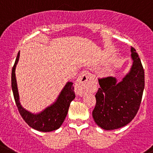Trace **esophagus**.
<instances>
[{
  "mask_svg": "<svg viewBox=\"0 0 153 153\" xmlns=\"http://www.w3.org/2000/svg\"><path fill=\"white\" fill-rule=\"evenodd\" d=\"M94 78L92 75L88 71H83L77 79L75 84V93L78 96L83 97L89 92L94 85Z\"/></svg>",
  "mask_w": 153,
  "mask_h": 153,
  "instance_id": "obj_1",
  "label": "esophagus"
}]
</instances>
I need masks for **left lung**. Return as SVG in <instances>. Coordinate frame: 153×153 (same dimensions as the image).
I'll list each match as a JSON object with an SVG mask.
<instances>
[{
	"instance_id": "8db88e82",
	"label": "left lung",
	"mask_w": 153,
	"mask_h": 153,
	"mask_svg": "<svg viewBox=\"0 0 153 153\" xmlns=\"http://www.w3.org/2000/svg\"><path fill=\"white\" fill-rule=\"evenodd\" d=\"M133 64L120 82L113 77L99 79L94 122L106 131L118 129L131 122L137 113L144 90V70L136 50L131 48Z\"/></svg>"
}]
</instances>
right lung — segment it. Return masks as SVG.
<instances>
[{
	"label": "right lung",
	"mask_w": 153,
	"mask_h": 153,
	"mask_svg": "<svg viewBox=\"0 0 153 153\" xmlns=\"http://www.w3.org/2000/svg\"><path fill=\"white\" fill-rule=\"evenodd\" d=\"M19 59V52L18 53L15 63L13 67L11 84L16 104L21 116L31 128L37 131L49 132L58 129L63 123L68 113L70 103L75 97L74 87L72 86L73 83L71 81L67 82L53 103L45 108L39 113H31L24 109L19 101V95L15 72Z\"/></svg>",
	"instance_id": "right-lung-1"
}]
</instances>
